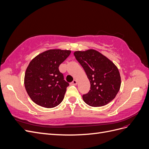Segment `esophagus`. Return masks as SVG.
<instances>
[{
    "label": "esophagus",
    "mask_w": 149,
    "mask_h": 149,
    "mask_svg": "<svg viewBox=\"0 0 149 149\" xmlns=\"http://www.w3.org/2000/svg\"><path fill=\"white\" fill-rule=\"evenodd\" d=\"M77 84H78V81H77V80H76V79L73 80V82L71 83V85H76Z\"/></svg>",
    "instance_id": "obj_1"
}]
</instances>
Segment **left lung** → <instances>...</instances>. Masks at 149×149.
<instances>
[{
  "mask_svg": "<svg viewBox=\"0 0 149 149\" xmlns=\"http://www.w3.org/2000/svg\"><path fill=\"white\" fill-rule=\"evenodd\" d=\"M74 55L91 84V89L83 96V101L90 106L100 107L113 100L121 84L119 70L114 63L93 49L76 51Z\"/></svg>",
  "mask_w": 149,
  "mask_h": 149,
  "instance_id": "obj_1",
  "label": "left lung"
}]
</instances>
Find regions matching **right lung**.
Instances as JSON below:
<instances>
[{"label":"right lung","mask_w":149,"mask_h":149,"mask_svg":"<svg viewBox=\"0 0 149 149\" xmlns=\"http://www.w3.org/2000/svg\"><path fill=\"white\" fill-rule=\"evenodd\" d=\"M71 50L51 49L36 56L26 68L24 84L30 99L46 108L59 105L63 100L66 88L58 67L70 55Z\"/></svg>","instance_id":"right-lung-1"}]
</instances>
